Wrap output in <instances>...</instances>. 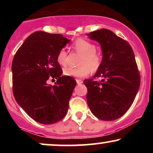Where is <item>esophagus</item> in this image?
I'll return each instance as SVG.
<instances>
[{
	"instance_id": "34e87169",
	"label": "esophagus",
	"mask_w": 153,
	"mask_h": 153,
	"mask_svg": "<svg viewBox=\"0 0 153 153\" xmlns=\"http://www.w3.org/2000/svg\"><path fill=\"white\" fill-rule=\"evenodd\" d=\"M76 82L78 84H81L82 83V80H80V79H76Z\"/></svg>"
}]
</instances>
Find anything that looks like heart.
<instances>
[{"instance_id": "1", "label": "heart", "mask_w": 153, "mask_h": 153, "mask_svg": "<svg viewBox=\"0 0 153 153\" xmlns=\"http://www.w3.org/2000/svg\"><path fill=\"white\" fill-rule=\"evenodd\" d=\"M73 49L77 53L81 54L78 62V68H66L63 70V74L66 76L83 78L89 73H96L102 65L103 56L96 51V45L85 39H78L73 44ZM57 62L62 66L68 63V52L62 48L57 55Z\"/></svg>"}]
</instances>
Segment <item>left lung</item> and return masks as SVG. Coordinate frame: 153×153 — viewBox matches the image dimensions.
<instances>
[{
    "mask_svg": "<svg viewBox=\"0 0 153 153\" xmlns=\"http://www.w3.org/2000/svg\"><path fill=\"white\" fill-rule=\"evenodd\" d=\"M101 45L102 65L92 79L84 80L87 103L95 117L113 121L130 108L140 85V75L129 44L114 33L101 29L87 34ZM101 77V82L94 78Z\"/></svg>",
    "mask_w": 153,
    "mask_h": 153,
    "instance_id": "left-lung-1",
    "label": "left lung"
}]
</instances>
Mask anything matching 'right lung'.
<instances>
[{
    "label": "right lung",
    "instance_id": "right-lung-1",
    "mask_svg": "<svg viewBox=\"0 0 153 153\" xmlns=\"http://www.w3.org/2000/svg\"><path fill=\"white\" fill-rule=\"evenodd\" d=\"M70 41L62 34L36 31L28 36L13 57L11 71L16 101L41 124L59 122L68 112L76 81L61 75L57 55ZM54 78L55 85L47 84L48 79Z\"/></svg>",
    "mask_w": 153,
    "mask_h": 153
}]
</instances>
